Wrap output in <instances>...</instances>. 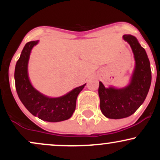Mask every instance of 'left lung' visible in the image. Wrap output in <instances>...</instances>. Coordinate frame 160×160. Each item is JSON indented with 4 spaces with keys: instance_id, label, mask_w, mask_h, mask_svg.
Segmentation results:
<instances>
[{
    "instance_id": "obj_1",
    "label": "left lung",
    "mask_w": 160,
    "mask_h": 160,
    "mask_svg": "<svg viewBox=\"0 0 160 160\" xmlns=\"http://www.w3.org/2000/svg\"><path fill=\"white\" fill-rule=\"evenodd\" d=\"M122 38L131 47L135 58V68L129 82L124 87H105L99 82L98 95L102 113L109 119H122L133 114L143 104L151 84L149 58L138 40L131 34Z\"/></svg>"
}]
</instances>
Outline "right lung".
Wrapping results in <instances>:
<instances>
[{
	"label": "right lung",
	"instance_id": "1",
	"mask_svg": "<svg viewBox=\"0 0 160 160\" xmlns=\"http://www.w3.org/2000/svg\"><path fill=\"white\" fill-rule=\"evenodd\" d=\"M38 43L39 40L27 43L16 62L14 78L18 96L28 111L40 120L52 122L68 120L75 111L79 93L86 83L56 98L47 96L36 89L29 79L28 67L33 47Z\"/></svg>",
	"mask_w": 160,
	"mask_h": 160
}]
</instances>
